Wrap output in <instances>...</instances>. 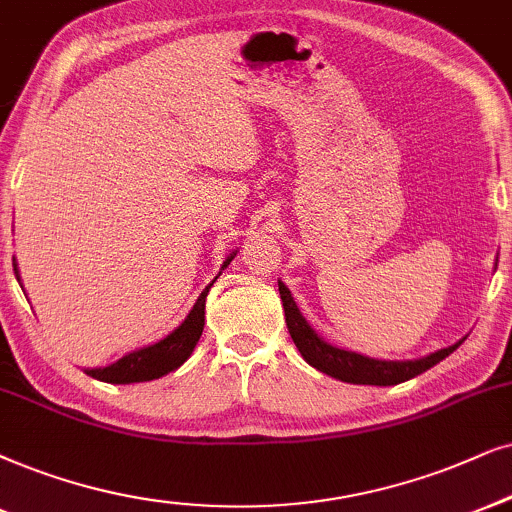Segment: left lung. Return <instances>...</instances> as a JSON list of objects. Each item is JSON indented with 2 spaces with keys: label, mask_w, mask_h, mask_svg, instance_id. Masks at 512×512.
Listing matches in <instances>:
<instances>
[{
  "label": "left lung",
  "mask_w": 512,
  "mask_h": 512,
  "mask_svg": "<svg viewBox=\"0 0 512 512\" xmlns=\"http://www.w3.org/2000/svg\"><path fill=\"white\" fill-rule=\"evenodd\" d=\"M278 293L283 300V312H286V326L290 338H293L295 347L300 349L302 359L309 366H314L316 371L338 378L342 383H354V385H397L404 380L416 378V375L425 373L439 361L449 357L454 349L461 347L463 340H458L456 345L437 349V352L428 354L423 359H411V361H383V359H371L364 354L349 352V349L333 347L331 342H326L316 335V331L309 326L307 319L300 314L297 304L286 288V283L278 281Z\"/></svg>",
  "instance_id": "obj_1"
}]
</instances>
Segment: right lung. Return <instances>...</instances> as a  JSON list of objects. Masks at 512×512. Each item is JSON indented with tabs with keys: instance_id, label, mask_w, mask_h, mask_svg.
I'll use <instances>...</instances> for the list:
<instances>
[{
	"instance_id": "1",
	"label": "right lung",
	"mask_w": 512,
	"mask_h": 512,
	"mask_svg": "<svg viewBox=\"0 0 512 512\" xmlns=\"http://www.w3.org/2000/svg\"><path fill=\"white\" fill-rule=\"evenodd\" d=\"M234 255L236 252H231V255L226 257L222 269L229 267V262L234 260ZM14 271L18 281H21V276H18V264H14ZM212 283L203 290V293H200L189 316H186V319L181 321L170 335H167V338L153 342V345L148 347L134 349V352L125 354V357L118 359L111 366L87 368V375H92L96 380H103V383L129 385V383H146V380L163 378V375L177 371V368L191 357L193 347H196L200 335H203L205 297H208Z\"/></svg>"
}]
</instances>
